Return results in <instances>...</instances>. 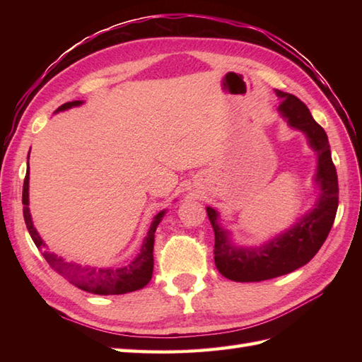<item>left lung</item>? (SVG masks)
<instances>
[{
	"label": "left lung",
	"mask_w": 362,
	"mask_h": 362,
	"mask_svg": "<svg viewBox=\"0 0 362 362\" xmlns=\"http://www.w3.org/2000/svg\"><path fill=\"white\" fill-rule=\"evenodd\" d=\"M280 96L279 110L296 129L303 130L310 144L319 153L316 182L320 185L319 202L310 214L276 240L258 249H240L230 244L226 230L218 226V213L206 209V214L214 230V263L218 271L233 281H263L289 274L316 255L325 243L336 218L339 204L337 173L329 152L328 136L311 113L294 95L276 91Z\"/></svg>",
	"instance_id": "1"
}]
</instances>
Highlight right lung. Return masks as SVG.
Segmentation results:
<instances>
[{"label":"right lung","instance_id":"right-lung-1","mask_svg":"<svg viewBox=\"0 0 362 362\" xmlns=\"http://www.w3.org/2000/svg\"><path fill=\"white\" fill-rule=\"evenodd\" d=\"M81 101H73V103H65L59 107V110H66L70 107L79 105ZM29 158V157H28ZM29 161H28V173L25 177V183H23V216H25L26 227L29 230V235L33 238L34 244L37 245L38 250L43 252V257L46 263L51 266L52 271H56L64 276L65 280L76 284V286L87 291L93 292V294H126V292H134L144 288L152 279V271H153V233H156L157 226L160 224L161 218H163L165 211H160L156 219L151 224V228L148 235H146L141 250L138 253L136 258L126 266L121 267H105V269H98V267H88V266H81L76 263H68V261L62 259L54 253H49L46 250V244L43 240L38 236L37 230L33 226V219H30L29 213Z\"/></svg>","mask_w":362,"mask_h":362}]
</instances>
